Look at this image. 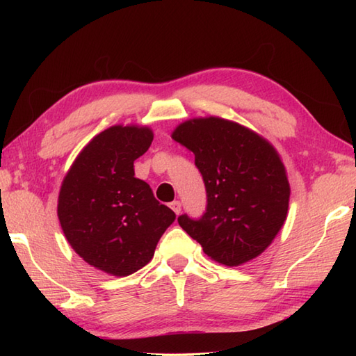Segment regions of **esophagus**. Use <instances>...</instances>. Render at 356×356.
I'll use <instances>...</instances> for the list:
<instances>
[{"label":"esophagus","mask_w":356,"mask_h":356,"mask_svg":"<svg viewBox=\"0 0 356 356\" xmlns=\"http://www.w3.org/2000/svg\"><path fill=\"white\" fill-rule=\"evenodd\" d=\"M170 208L174 211V213L179 214L180 211H182V203H180L179 200H174V202L170 203Z\"/></svg>","instance_id":"1"}]
</instances>
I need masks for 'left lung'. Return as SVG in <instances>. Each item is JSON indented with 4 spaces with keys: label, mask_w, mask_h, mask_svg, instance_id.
Returning <instances> with one entry per match:
<instances>
[{
    "label": "left lung",
    "mask_w": 356,
    "mask_h": 356,
    "mask_svg": "<svg viewBox=\"0 0 356 356\" xmlns=\"http://www.w3.org/2000/svg\"><path fill=\"white\" fill-rule=\"evenodd\" d=\"M172 139L190 151L207 190L199 218L177 222L205 252L225 266H238L266 249L289 207V182L275 149L259 134L220 118L179 125Z\"/></svg>",
    "instance_id": "8db88e82"
}]
</instances>
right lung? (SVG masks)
<instances>
[{"mask_svg":"<svg viewBox=\"0 0 356 356\" xmlns=\"http://www.w3.org/2000/svg\"><path fill=\"white\" fill-rule=\"evenodd\" d=\"M151 142L149 128H108L81 151L59 191L58 217L69 243L88 264L116 277L145 266L176 220L134 177L133 163Z\"/></svg>","mask_w":356,"mask_h":356,"instance_id":"1","label":"right lung"}]
</instances>
